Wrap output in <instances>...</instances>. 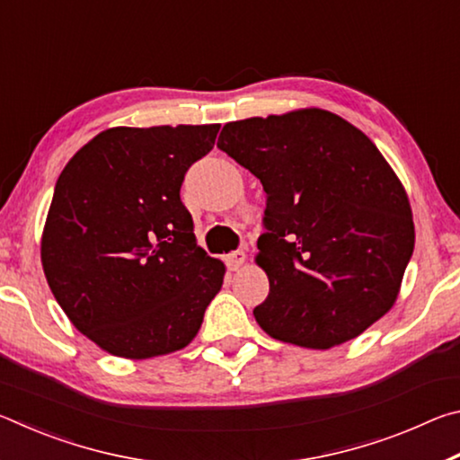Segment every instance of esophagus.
Wrapping results in <instances>:
<instances>
[{"mask_svg": "<svg viewBox=\"0 0 460 460\" xmlns=\"http://www.w3.org/2000/svg\"><path fill=\"white\" fill-rule=\"evenodd\" d=\"M225 263H227L229 270H239L245 263V252L243 249H235V252L227 253L225 255Z\"/></svg>", "mask_w": 460, "mask_h": 460, "instance_id": "1", "label": "esophagus"}]
</instances>
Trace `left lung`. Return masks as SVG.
Segmentation results:
<instances>
[{
    "mask_svg": "<svg viewBox=\"0 0 460 460\" xmlns=\"http://www.w3.org/2000/svg\"><path fill=\"white\" fill-rule=\"evenodd\" d=\"M217 147L266 190L258 263L270 337L308 349L355 339L398 298L414 221L398 176L339 115L305 109L231 121Z\"/></svg>",
    "mask_w": 460,
    "mask_h": 460,
    "instance_id": "8db88e82",
    "label": "left lung"
}]
</instances>
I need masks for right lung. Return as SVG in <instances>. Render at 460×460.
I'll return each mask as SVG.
<instances>
[{"label": "right lung", "mask_w": 460, "mask_h": 460, "mask_svg": "<svg viewBox=\"0 0 460 460\" xmlns=\"http://www.w3.org/2000/svg\"><path fill=\"white\" fill-rule=\"evenodd\" d=\"M219 128L101 131L58 176L42 268L71 323L107 353L178 351L221 290L223 261L197 245L181 200L184 174L213 150Z\"/></svg>", "instance_id": "1"}]
</instances>
